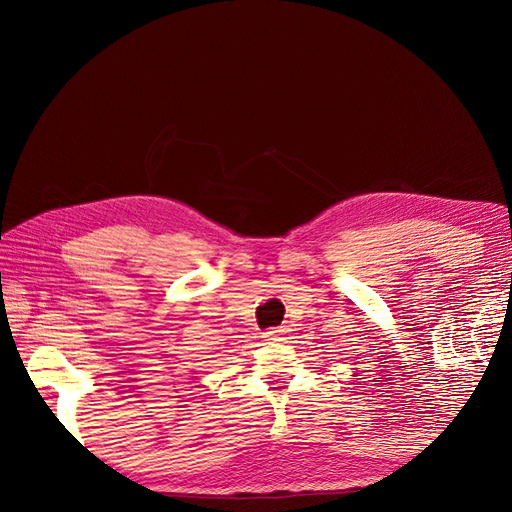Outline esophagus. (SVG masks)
Masks as SVG:
<instances>
[{
  "label": "esophagus",
  "instance_id": "obj_1",
  "mask_svg": "<svg viewBox=\"0 0 512 512\" xmlns=\"http://www.w3.org/2000/svg\"><path fill=\"white\" fill-rule=\"evenodd\" d=\"M284 332V328H274V330H270V332H263V338H267V340H278V336Z\"/></svg>",
  "mask_w": 512,
  "mask_h": 512
}]
</instances>
